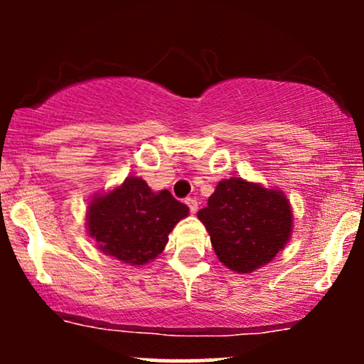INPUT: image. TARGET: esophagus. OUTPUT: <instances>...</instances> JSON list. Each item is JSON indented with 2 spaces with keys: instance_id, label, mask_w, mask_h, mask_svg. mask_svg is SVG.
Wrapping results in <instances>:
<instances>
[{
  "instance_id": "1",
  "label": "esophagus",
  "mask_w": 364,
  "mask_h": 364,
  "mask_svg": "<svg viewBox=\"0 0 364 364\" xmlns=\"http://www.w3.org/2000/svg\"><path fill=\"white\" fill-rule=\"evenodd\" d=\"M185 202H186L188 208H190V212H193L195 214V212L198 210V202H196V198H186Z\"/></svg>"
}]
</instances>
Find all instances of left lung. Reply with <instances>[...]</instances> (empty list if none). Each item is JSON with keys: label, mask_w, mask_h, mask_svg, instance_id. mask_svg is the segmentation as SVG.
<instances>
[{"label": "left lung", "mask_w": 364, "mask_h": 364, "mask_svg": "<svg viewBox=\"0 0 364 364\" xmlns=\"http://www.w3.org/2000/svg\"><path fill=\"white\" fill-rule=\"evenodd\" d=\"M196 215L219 260L240 274L269 263L291 236L289 200L281 191L241 178L223 179Z\"/></svg>", "instance_id": "1"}]
</instances>
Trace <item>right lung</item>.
Wrapping results in <instances>:
<instances>
[{
    "mask_svg": "<svg viewBox=\"0 0 364 364\" xmlns=\"http://www.w3.org/2000/svg\"><path fill=\"white\" fill-rule=\"evenodd\" d=\"M186 215L188 207L168 190L154 193L144 179L132 176L92 200L87 225L101 252L128 265H144L162 253L169 232Z\"/></svg>",
    "mask_w": 364,
    "mask_h": 364,
    "instance_id": "obj_1",
    "label": "right lung"
}]
</instances>
